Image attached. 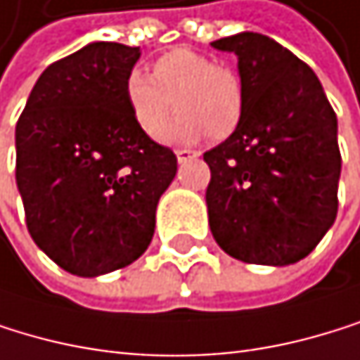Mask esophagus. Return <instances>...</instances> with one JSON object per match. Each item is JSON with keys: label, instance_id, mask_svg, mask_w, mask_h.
<instances>
[{"label": "esophagus", "instance_id": "esophagus-1", "mask_svg": "<svg viewBox=\"0 0 360 360\" xmlns=\"http://www.w3.org/2000/svg\"><path fill=\"white\" fill-rule=\"evenodd\" d=\"M176 156H178V162H186V160L198 158L200 154H198V152H193V150H176Z\"/></svg>", "mask_w": 360, "mask_h": 360}]
</instances>
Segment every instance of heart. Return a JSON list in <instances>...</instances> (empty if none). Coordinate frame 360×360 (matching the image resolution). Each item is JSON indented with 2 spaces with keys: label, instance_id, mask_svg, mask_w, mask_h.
Returning a JSON list of instances; mask_svg holds the SVG:
<instances>
[{
  "label": "heart",
  "instance_id": "1",
  "mask_svg": "<svg viewBox=\"0 0 360 360\" xmlns=\"http://www.w3.org/2000/svg\"><path fill=\"white\" fill-rule=\"evenodd\" d=\"M126 99L136 126L154 136L171 114L179 117L160 131L167 143H193L202 136L226 139L243 117V84L237 71L215 65L206 53L176 47L152 65V77L132 71Z\"/></svg>",
  "mask_w": 360,
  "mask_h": 360
}]
</instances>
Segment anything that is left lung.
<instances>
[{
  "mask_svg": "<svg viewBox=\"0 0 360 360\" xmlns=\"http://www.w3.org/2000/svg\"><path fill=\"white\" fill-rule=\"evenodd\" d=\"M212 47L237 53L243 117L204 154L210 232L237 261L297 263L337 217V115L313 69L274 39L241 32Z\"/></svg>",
  "mask_w": 360,
  "mask_h": 360,
  "instance_id": "obj_1",
  "label": "left lung"
}]
</instances>
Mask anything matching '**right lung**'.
Here are the masks:
<instances>
[{
	"label": "right lung",
	"instance_id": "right-lung-1",
	"mask_svg": "<svg viewBox=\"0 0 360 360\" xmlns=\"http://www.w3.org/2000/svg\"><path fill=\"white\" fill-rule=\"evenodd\" d=\"M139 47L89 43L49 65L17 121V186L30 237L69 274L95 278L148 250L176 154L130 112Z\"/></svg>",
	"mask_w": 360,
	"mask_h": 360
}]
</instances>
